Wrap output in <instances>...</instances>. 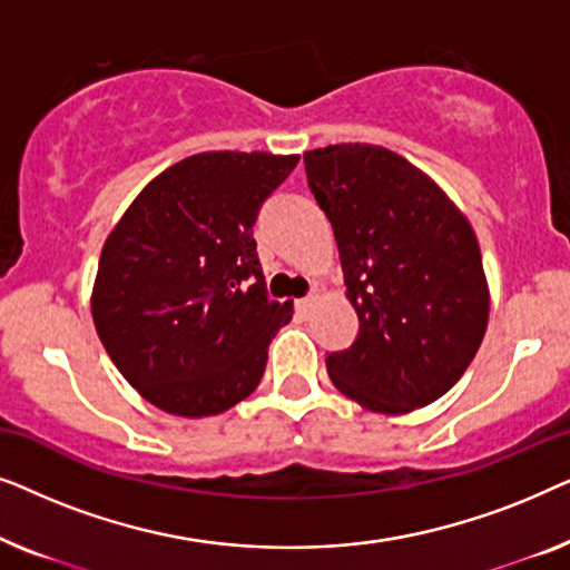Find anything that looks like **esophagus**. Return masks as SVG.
Returning <instances> with one entry per match:
<instances>
[{
	"mask_svg": "<svg viewBox=\"0 0 570 570\" xmlns=\"http://www.w3.org/2000/svg\"><path fill=\"white\" fill-rule=\"evenodd\" d=\"M316 298H318V295H316V293H311V295H306V298L295 301V308H298V314H303V316H308V311H311V308H314V303H316Z\"/></svg>",
	"mask_w": 570,
	"mask_h": 570,
	"instance_id": "esophagus-1",
	"label": "esophagus"
}]
</instances>
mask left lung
<instances>
[{"label": "left lung", "instance_id": "8db88e82", "mask_svg": "<svg viewBox=\"0 0 570 570\" xmlns=\"http://www.w3.org/2000/svg\"><path fill=\"white\" fill-rule=\"evenodd\" d=\"M303 163L361 318L353 345L326 355L332 384L384 415L425 407L462 379L488 330L472 225L431 176L386 147L330 145Z\"/></svg>", "mask_w": 570, "mask_h": 570}]
</instances>
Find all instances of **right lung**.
<instances>
[{
    "label": "right lung",
    "mask_w": 570,
    "mask_h": 570,
    "mask_svg": "<svg viewBox=\"0 0 570 570\" xmlns=\"http://www.w3.org/2000/svg\"><path fill=\"white\" fill-rule=\"evenodd\" d=\"M298 158L191 155L153 178L106 238L92 322L121 376L163 412L217 415L259 386L293 301L267 295L254 223Z\"/></svg>",
    "instance_id": "right-lung-1"
}]
</instances>
